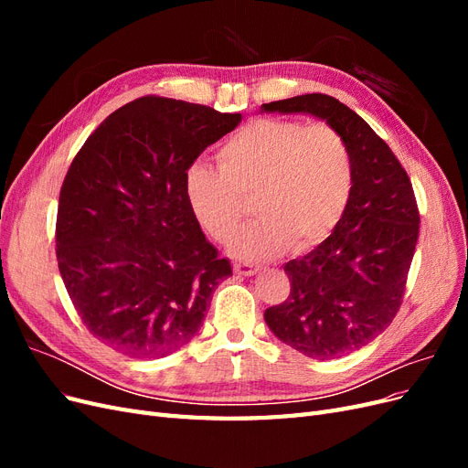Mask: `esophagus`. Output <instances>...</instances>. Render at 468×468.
Segmentation results:
<instances>
[{
	"label": "esophagus",
	"mask_w": 468,
	"mask_h": 468,
	"mask_svg": "<svg viewBox=\"0 0 468 468\" xmlns=\"http://www.w3.org/2000/svg\"><path fill=\"white\" fill-rule=\"evenodd\" d=\"M258 271H260V267L253 265V263H246V261H236V263H234V273H236V275L251 277V275H256Z\"/></svg>",
	"instance_id": "34e87169"
}]
</instances>
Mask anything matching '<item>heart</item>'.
Here are the masks:
<instances>
[{"label":"heart","mask_w":468,"mask_h":468,"mask_svg":"<svg viewBox=\"0 0 468 468\" xmlns=\"http://www.w3.org/2000/svg\"><path fill=\"white\" fill-rule=\"evenodd\" d=\"M220 167L193 162L183 193L195 220L217 242H229L253 197L256 222L230 244L234 256L263 261L303 253L342 220L356 181L346 136L328 122L256 119L220 144Z\"/></svg>","instance_id":"b5f03b06"}]
</instances>
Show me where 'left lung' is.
I'll list each match as a JSON object with an SVG mask.
<instances>
[{"label":"left lung","mask_w":468,"mask_h":468,"mask_svg":"<svg viewBox=\"0 0 468 468\" xmlns=\"http://www.w3.org/2000/svg\"><path fill=\"white\" fill-rule=\"evenodd\" d=\"M271 112H308L347 140L356 181L334 232L301 260L285 263L291 292L265 310L282 344L330 361L385 332L402 304L420 234V212L406 169L356 111L324 93L263 103Z\"/></svg>","instance_id":"left-lung-1"}]
</instances>
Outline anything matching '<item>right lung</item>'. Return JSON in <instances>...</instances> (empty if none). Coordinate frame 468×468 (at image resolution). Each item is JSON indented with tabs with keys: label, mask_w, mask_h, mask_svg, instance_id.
I'll use <instances>...</instances> for the list:
<instances>
[{
	"label": "right lung",
	"mask_w": 468,
	"mask_h": 468,
	"mask_svg": "<svg viewBox=\"0 0 468 468\" xmlns=\"http://www.w3.org/2000/svg\"><path fill=\"white\" fill-rule=\"evenodd\" d=\"M239 121L146 95L111 112L68 169L56 260L83 325L122 356L155 359L189 344L232 275L193 217L183 174Z\"/></svg>",
	"instance_id": "add662e5"
}]
</instances>
